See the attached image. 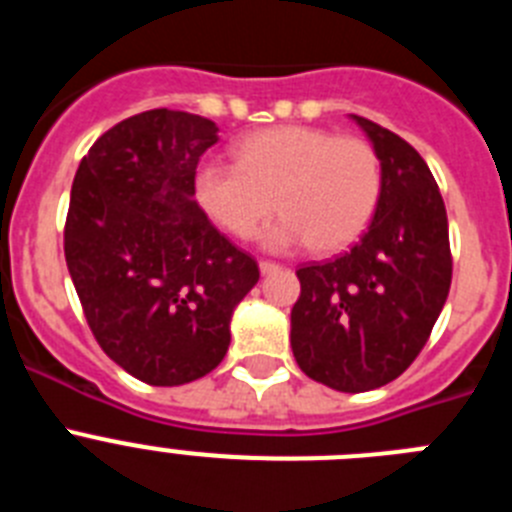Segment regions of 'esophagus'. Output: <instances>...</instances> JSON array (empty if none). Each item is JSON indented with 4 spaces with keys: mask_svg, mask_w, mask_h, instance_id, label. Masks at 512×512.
<instances>
[{
    "mask_svg": "<svg viewBox=\"0 0 512 512\" xmlns=\"http://www.w3.org/2000/svg\"><path fill=\"white\" fill-rule=\"evenodd\" d=\"M259 269H261V274H274V271H279V269H282V266L274 264V261H261Z\"/></svg>",
    "mask_w": 512,
    "mask_h": 512,
    "instance_id": "esophagus-1",
    "label": "esophagus"
}]
</instances>
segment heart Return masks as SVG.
<instances>
[{
    "instance_id": "heart-1",
    "label": "heart",
    "mask_w": 512,
    "mask_h": 512,
    "mask_svg": "<svg viewBox=\"0 0 512 512\" xmlns=\"http://www.w3.org/2000/svg\"><path fill=\"white\" fill-rule=\"evenodd\" d=\"M379 194L372 143L310 125L259 130L235 146V166L210 161L194 174L200 207L233 238H251L274 207L284 212L261 238L271 251H343L366 233Z\"/></svg>"
}]
</instances>
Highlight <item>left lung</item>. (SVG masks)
<instances>
[{
  "mask_svg": "<svg viewBox=\"0 0 512 512\" xmlns=\"http://www.w3.org/2000/svg\"><path fill=\"white\" fill-rule=\"evenodd\" d=\"M382 161L372 225L338 259L297 269L292 354L338 392H369L423 351L451 287L449 220L431 169L392 130L354 115Z\"/></svg>",
  "mask_w": 512,
  "mask_h": 512,
  "instance_id": "8db88e82",
  "label": "left lung"
}]
</instances>
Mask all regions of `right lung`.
<instances>
[{
    "label": "right lung",
    "instance_id": "obj_1",
    "mask_svg": "<svg viewBox=\"0 0 512 512\" xmlns=\"http://www.w3.org/2000/svg\"><path fill=\"white\" fill-rule=\"evenodd\" d=\"M215 122L148 110L117 122L81 158L63 253L102 351L153 387L205 377L230 346L235 305L259 264L194 202Z\"/></svg>",
    "mask_w": 512,
    "mask_h": 512
}]
</instances>
